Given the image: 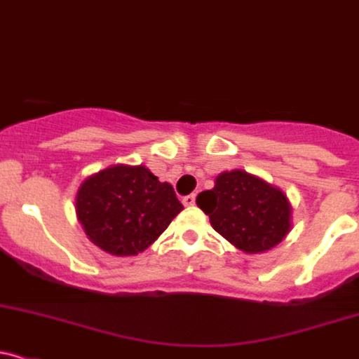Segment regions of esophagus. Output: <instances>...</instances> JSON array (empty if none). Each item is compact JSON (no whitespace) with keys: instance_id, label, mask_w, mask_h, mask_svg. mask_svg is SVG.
<instances>
[{"instance_id":"esophagus-1","label":"esophagus","mask_w":359,"mask_h":359,"mask_svg":"<svg viewBox=\"0 0 359 359\" xmlns=\"http://www.w3.org/2000/svg\"><path fill=\"white\" fill-rule=\"evenodd\" d=\"M182 203H184V205H186V206H194V203H196V196H194V194L184 196Z\"/></svg>"}]
</instances>
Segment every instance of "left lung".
I'll return each instance as SVG.
<instances>
[{
  "label": "left lung",
  "instance_id": "left-lung-1",
  "mask_svg": "<svg viewBox=\"0 0 359 359\" xmlns=\"http://www.w3.org/2000/svg\"><path fill=\"white\" fill-rule=\"evenodd\" d=\"M211 227L244 252H265L282 243L290 230L285 194L243 170L224 172L215 187L196 199Z\"/></svg>",
  "mask_w": 359,
  "mask_h": 359
}]
</instances>
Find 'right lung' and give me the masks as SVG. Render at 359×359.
Listing matches in <instances>:
<instances>
[{
	"instance_id": "1",
	"label": "right lung",
	"mask_w": 359,
	"mask_h": 359,
	"mask_svg": "<svg viewBox=\"0 0 359 359\" xmlns=\"http://www.w3.org/2000/svg\"><path fill=\"white\" fill-rule=\"evenodd\" d=\"M75 205L89 239L115 256L144 251L184 210L173 187L142 165L94 173L82 182Z\"/></svg>"
}]
</instances>
